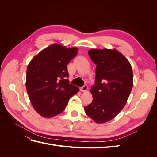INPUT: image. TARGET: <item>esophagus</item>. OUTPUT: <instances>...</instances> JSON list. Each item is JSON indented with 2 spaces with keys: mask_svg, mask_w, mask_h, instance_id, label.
Listing matches in <instances>:
<instances>
[{
  "mask_svg": "<svg viewBox=\"0 0 157 157\" xmlns=\"http://www.w3.org/2000/svg\"><path fill=\"white\" fill-rule=\"evenodd\" d=\"M80 91H81V92H86L87 90H88V86H86V85H85V86H84L83 87L80 88Z\"/></svg>",
  "mask_w": 157,
  "mask_h": 157,
  "instance_id": "obj_1",
  "label": "esophagus"
}]
</instances>
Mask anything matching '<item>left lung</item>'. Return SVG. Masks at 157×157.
<instances>
[{"label":"left lung","mask_w":157,"mask_h":157,"mask_svg":"<svg viewBox=\"0 0 157 157\" xmlns=\"http://www.w3.org/2000/svg\"><path fill=\"white\" fill-rule=\"evenodd\" d=\"M88 54L96 65L93 100L85 113L98 124L115 118L124 108L133 86V71L128 60L117 50L92 49Z\"/></svg>","instance_id":"1"}]
</instances>
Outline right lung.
<instances>
[{
	"label": "right lung",
	"mask_w": 157,
	"mask_h": 157,
	"mask_svg": "<svg viewBox=\"0 0 157 157\" xmlns=\"http://www.w3.org/2000/svg\"><path fill=\"white\" fill-rule=\"evenodd\" d=\"M76 47L53 44L42 50L27 66L26 89L35 110L45 118L62 113L69 99L79 91L69 84L67 65L77 56Z\"/></svg>",
	"instance_id": "add662e5"
}]
</instances>
